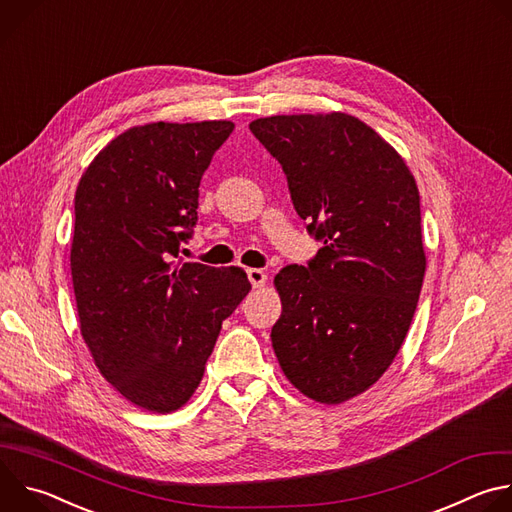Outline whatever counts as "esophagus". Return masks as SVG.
Here are the masks:
<instances>
[{"label": "esophagus", "instance_id": "1", "mask_svg": "<svg viewBox=\"0 0 512 512\" xmlns=\"http://www.w3.org/2000/svg\"><path fill=\"white\" fill-rule=\"evenodd\" d=\"M247 277H249V281L255 289H261L267 283V275L261 269H255V267L247 269Z\"/></svg>", "mask_w": 512, "mask_h": 512}]
</instances>
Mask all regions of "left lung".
Instances as JSON below:
<instances>
[{"label": "left lung", "instance_id": "obj_1", "mask_svg": "<svg viewBox=\"0 0 512 512\" xmlns=\"http://www.w3.org/2000/svg\"><path fill=\"white\" fill-rule=\"evenodd\" d=\"M249 129L324 243L273 279V350L300 393L338 405L383 377L411 326L425 275L419 190L393 145L352 115H273Z\"/></svg>", "mask_w": 512, "mask_h": 512}]
</instances>
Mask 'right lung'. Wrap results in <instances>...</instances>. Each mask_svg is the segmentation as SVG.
I'll return each instance as SVG.
<instances>
[{"instance_id": "obj_1", "label": "right lung", "mask_w": 512, "mask_h": 512, "mask_svg": "<svg viewBox=\"0 0 512 512\" xmlns=\"http://www.w3.org/2000/svg\"><path fill=\"white\" fill-rule=\"evenodd\" d=\"M231 121L137 125L97 154L75 194L70 271L81 334L133 405L180 409L218 332L249 294L241 267L176 261L198 221V186Z\"/></svg>"}]
</instances>
